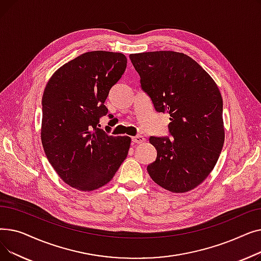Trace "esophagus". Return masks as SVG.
Returning <instances> with one entry per match:
<instances>
[{
  "label": "esophagus",
  "mask_w": 261,
  "mask_h": 261,
  "mask_svg": "<svg viewBox=\"0 0 261 261\" xmlns=\"http://www.w3.org/2000/svg\"><path fill=\"white\" fill-rule=\"evenodd\" d=\"M132 142L134 144H141V143L145 142V138L142 135H136V136H133V138H132Z\"/></svg>",
  "instance_id": "34e87169"
}]
</instances>
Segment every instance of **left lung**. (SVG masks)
I'll return each instance as SVG.
<instances>
[{
	"label": "left lung",
	"instance_id": "obj_1",
	"mask_svg": "<svg viewBox=\"0 0 261 261\" xmlns=\"http://www.w3.org/2000/svg\"><path fill=\"white\" fill-rule=\"evenodd\" d=\"M129 57L156 111L170 115L172 138L150 136L158 154L147 171L161 187L186 193L206 179L221 153V93L202 66L183 53L160 50Z\"/></svg>",
	"mask_w": 261,
	"mask_h": 261
}]
</instances>
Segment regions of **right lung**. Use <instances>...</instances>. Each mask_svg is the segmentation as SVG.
Segmentation results:
<instances>
[{"label": "right lung", "instance_id": "right-lung-1", "mask_svg": "<svg viewBox=\"0 0 261 261\" xmlns=\"http://www.w3.org/2000/svg\"><path fill=\"white\" fill-rule=\"evenodd\" d=\"M126 67L121 53L88 51L59 67L44 89V152L61 179L78 190L106 185L127 158L129 136H112L98 128L108 113L109 92Z\"/></svg>", "mask_w": 261, "mask_h": 261}]
</instances>
